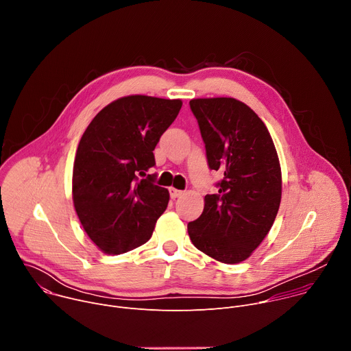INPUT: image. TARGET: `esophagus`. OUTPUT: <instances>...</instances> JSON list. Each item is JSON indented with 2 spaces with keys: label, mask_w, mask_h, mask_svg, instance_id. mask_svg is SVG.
<instances>
[{
  "label": "esophagus",
  "mask_w": 351,
  "mask_h": 351,
  "mask_svg": "<svg viewBox=\"0 0 351 351\" xmlns=\"http://www.w3.org/2000/svg\"><path fill=\"white\" fill-rule=\"evenodd\" d=\"M169 194H171L172 198H178V197H180V195L183 194V191H182V190H178V189H175V187H171V189H169Z\"/></svg>",
  "instance_id": "34e87169"
}]
</instances>
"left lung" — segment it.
<instances>
[{
	"label": "left lung",
	"instance_id": "left-lung-1",
	"mask_svg": "<svg viewBox=\"0 0 351 351\" xmlns=\"http://www.w3.org/2000/svg\"><path fill=\"white\" fill-rule=\"evenodd\" d=\"M190 108L211 169L222 171L218 194L187 232L199 252L223 264L253 254L271 230L282 198V171L272 137L258 115L232 97L193 98Z\"/></svg>",
	"mask_w": 351,
	"mask_h": 351
}]
</instances>
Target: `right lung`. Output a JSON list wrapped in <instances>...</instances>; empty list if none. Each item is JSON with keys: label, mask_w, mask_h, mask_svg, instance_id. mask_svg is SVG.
Returning <instances> with one entry per match:
<instances>
[{"label": "right lung", "mask_w": 351, "mask_h": 351, "mask_svg": "<svg viewBox=\"0 0 351 351\" xmlns=\"http://www.w3.org/2000/svg\"><path fill=\"white\" fill-rule=\"evenodd\" d=\"M182 99L133 94L99 111L75 156L72 198L79 221L104 254L118 256L152 237L169 191L145 176L154 148L175 121Z\"/></svg>", "instance_id": "add662e5"}]
</instances>
